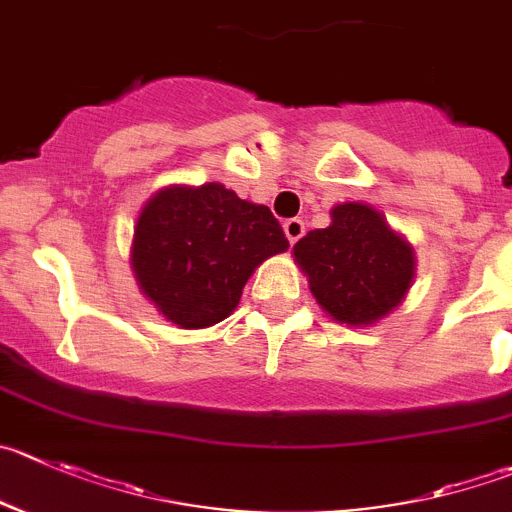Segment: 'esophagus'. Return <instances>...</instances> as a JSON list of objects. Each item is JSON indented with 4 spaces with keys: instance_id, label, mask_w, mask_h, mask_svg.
<instances>
[{
    "instance_id": "obj_1",
    "label": "esophagus",
    "mask_w": 512,
    "mask_h": 512,
    "mask_svg": "<svg viewBox=\"0 0 512 512\" xmlns=\"http://www.w3.org/2000/svg\"><path fill=\"white\" fill-rule=\"evenodd\" d=\"M284 233H286V238H289L291 246H294V243L306 233L304 221H301V218H289V221H284Z\"/></svg>"
}]
</instances>
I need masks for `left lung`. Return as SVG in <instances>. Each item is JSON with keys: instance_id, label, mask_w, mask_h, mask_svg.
I'll list each match as a JSON object with an SVG mask.
<instances>
[{"instance_id": "1", "label": "left lung", "mask_w": 512, "mask_h": 512, "mask_svg": "<svg viewBox=\"0 0 512 512\" xmlns=\"http://www.w3.org/2000/svg\"><path fill=\"white\" fill-rule=\"evenodd\" d=\"M294 256L324 311L352 326L389 314L415 276L412 248L364 203L334 208L332 226L306 233Z\"/></svg>"}]
</instances>
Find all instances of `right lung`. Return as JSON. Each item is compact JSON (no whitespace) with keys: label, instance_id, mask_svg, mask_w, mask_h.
Segmentation results:
<instances>
[{"label":"right lung","instance_id":"right-lung-1","mask_svg":"<svg viewBox=\"0 0 512 512\" xmlns=\"http://www.w3.org/2000/svg\"><path fill=\"white\" fill-rule=\"evenodd\" d=\"M289 248L266 206L221 183L155 193L135 226L133 271L143 294L180 329L226 319L253 269Z\"/></svg>","mask_w":512,"mask_h":512}]
</instances>
